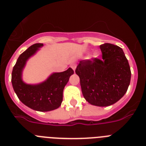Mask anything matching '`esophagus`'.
<instances>
[{"instance_id": "34e87169", "label": "esophagus", "mask_w": 146, "mask_h": 146, "mask_svg": "<svg viewBox=\"0 0 146 146\" xmlns=\"http://www.w3.org/2000/svg\"><path fill=\"white\" fill-rule=\"evenodd\" d=\"M76 66H76V64H72V65L71 66V67H72V69H73V70H74V71H75Z\"/></svg>"}]
</instances>
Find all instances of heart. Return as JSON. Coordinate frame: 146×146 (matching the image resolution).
<instances>
[{
  "mask_svg": "<svg viewBox=\"0 0 146 146\" xmlns=\"http://www.w3.org/2000/svg\"><path fill=\"white\" fill-rule=\"evenodd\" d=\"M94 55H95V56H96V55H97V53H96V52H95V53H94Z\"/></svg>",
  "mask_w": 146,
  "mask_h": 146,
  "instance_id": "heart-1",
  "label": "heart"
}]
</instances>
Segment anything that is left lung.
Segmentation results:
<instances>
[{
    "label": "left lung",
    "instance_id": "obj_1",
    "mask_svg": "<svg viewBox=\"0 0 146 146\" xmlns=\"http://www.w3.org/2000/svg\"><path fill=\"white\" fill-rule=\"evenodd\" d=\"M102 59L79 62L75 72L80 77L82 95L92 105L107 107L121 99L127 91L131 70L123 50L117 45H100Z\"/></svg>",
    "mask_w": 146,
    "mask_h": 146
}]
</instances>
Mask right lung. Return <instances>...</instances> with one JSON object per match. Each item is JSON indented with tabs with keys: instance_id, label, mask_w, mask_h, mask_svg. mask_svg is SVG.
Returning a JSON list of instances; mask_svg holds the SVG:
<instances>
[{
	"instance_id": "add662e5",
	"label": "right lung",
	"mask_w": 146,
	"mask_h": 146,
	"mask_svg": "<svg viewBox=\"0 0 146 146\" xmlns=\"http://www.w3.org/2000/svg\"><path fill=\"white\" fill-rule=\"evenodd\" d=\"M42 46L43 44H34L19 56L13 67L11 83L17 97L25 105L36 111L47 112L60 106L64 88L74 71L69 68L63 72L52 73L46 80L38 84H27L23 82L22 74L27 60Z\"/></svg>"
}]
</instances>
